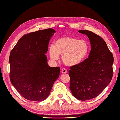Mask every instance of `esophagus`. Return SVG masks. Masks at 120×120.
<instances>
[{"mask_svg": "<svg viewBox=\"0 0 120 120\" xmlns=\"http://www.w3.org/2000/svg\"><path fill=\"white\" fill-rule=\"evenodd\" d=\"M61 72H62L63 74H66L67 72V70L66 68H63L62 70H61Z\"/></svg>", "mask_w": 120, "mask_h": 120, "instance_id": "esophagus-1", "label": "esophagus"}]
</instances>
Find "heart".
Wrapping results in <instances>:
<instances>
[{
  "mask_svg": "<svg viewBox=\"0 0 120 120\" xmlns=\"http://www.w3.org/2000/svg\"><path fill=\"white\" fill-rule=\"evenodd\" d=\"M89 45L85 40L71 37L61 38L49 46V55L52 60H59L62 55L63 63L69 67L78 66L84 61L89 52Z\"/></svg>",
  "mask_w": 120,
  "mask_h": 120,
  "instance_id": "heart-1",
  "label": "heart"
}]
</instances>
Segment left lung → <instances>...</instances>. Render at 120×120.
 Listing matches in <instances>:
<instances>
[{"instance_id":"1","label":"left lung","mask_w":120,"mask_h":120,"mask_svg":"<svg viewBox=\"0 0 120 120\" xmlns=\"http://www.w3.org/2000/svg\"><path fill=\"white\" fill-rule=\"evenodd\" d=\"M78 32L88 36L91 50L88 59L78 66L70 67V89L76 99L86 101L99 95L110 83L114 57L100 36L87 30Z\"/></svg>"}]
</instances>
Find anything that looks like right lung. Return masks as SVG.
I'll list each match as a JSON object with an SVG mask.
<instances>
[{
    "label": "right lung",
    "mask_w": 120,
    "mask_h": 120,
    "mask_svg": "<svg viewBox=\"0 0 120 120\" xmlns=\"http://www.w3.org/2000/svg\"><path fill=\"white\" fill-rule=\"evenodd\" d=\"M55 32L53 29L48 28L25 34L10 52L11 82L29 101L46 99L59 77L60 68L50 67L45 54Z\"/></svg>",
    "instance_id": "add662e5"
}]
</instances>
